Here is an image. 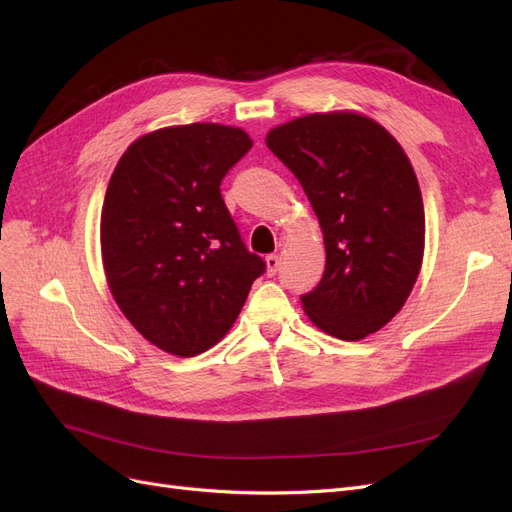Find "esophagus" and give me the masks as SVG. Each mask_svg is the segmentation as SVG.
<instances>
[{
  "mask_svg": "<svg viewBox=\"0 0 512 512\" xmlns=\"http://www.w3.org/2000/svg\"><path fill=\"white\" fill-rule=\"evenodd\" d=\"M265 265H267V275L273 277L277 271H280V256L269 254V256L265 258Z\"/></svg>",
  "mask_w": 512,
  "mask_h": 512,
  "instance_id": "obj_1",
  "label": "esophagus"
}]
</instances>
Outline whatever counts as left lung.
<instances>
[{"label":"left lung","instance_id":"left-lung-1","mask_svg":"<svg viewBox=\"0 0 512 512\" xmlns=\"http://www.w3.org/2000/svg\"><path fill=\"white\" fill-rule=\"evenodd\" d=\"M320 222L327 267L301 297L318 329L356 342L404 307L423 265L425 211L406 151L378 121L312 113L267 134Z\"/></svg>","mask_w":512,"mask_h":512}]
</instances>
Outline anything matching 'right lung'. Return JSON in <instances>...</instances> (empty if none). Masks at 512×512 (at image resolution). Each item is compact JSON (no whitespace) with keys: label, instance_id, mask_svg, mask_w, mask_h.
<instances>
[{"label":"right lung","instance_id":"right-lung-1","mask_svg":"<svg viewBox=\"0 0 512 512\" xmlns=\"http://www.w3.org/2000/svg\"><path fill=\"white\" fill-rule=\"evenodd\" d=\"M252 149L241 128L188 123L149 132L108 181L100 245L108 288L132 327L175 356L230 331L265 260L247 252L220 194Z\"/></svg>","mask_w":512,"mask_h":512}]
</instances>
